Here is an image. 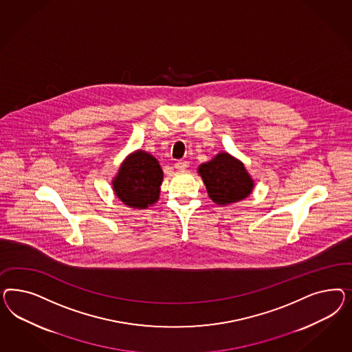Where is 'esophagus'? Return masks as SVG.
<instances>
[{
    "label": "esophagus",
    "instance_id": "obj_1",
    "mask_svg": "<svg viewBox=\"0 0 352 352\" xmlns=\"http://www.w3.org/2000/svg\"><path fill=\"white\" fill-rule=\"evenodd\" d=\"M174 166H175V169H178V170H186V169L190 166V164H188V161H177V162L174 164Z\"/></svg>",
    "mask_w": 352,
    "mask_h": 352
}]
</instances>
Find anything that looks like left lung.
<instances>
[{"instance_id": "obj_1", "label": "left lung", "mask_w": 352, "mask_h": 352, "mask_svg": "<svg viewBox=\"0 0 352 352\" xmlns=\"http://www.w3.org/2000/svg\"><path fill=\"white\" fill-rule=\"evenodd\" d=\"M197 171L209 197L218 205L244 200L254 187V181L244 164L227 152H221L212 160L201 164Z\"/></svg>"}]
</instances>
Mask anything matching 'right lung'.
Listing matches in <instances>:
<instances>
[{"instance_id": "1", "label": "right lung", "mask_w": 352, "mask_h": 352, "mask_svg": "<svg viewBox=\"0 0 352 352\" xmlns=\"http://www.w3.org/2000/svg\"><path fill=\"white\" fill-rule=\"evenodd\" d=\"M162 178L159 161L148 152L138 149L121 164L112 184L116 196L125 205L146 209L159 200Z\"/></svg>"}]
</instances>
